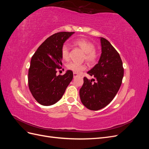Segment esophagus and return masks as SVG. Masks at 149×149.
Returning <instances> with one entry per match:
<instances>
[{"label": "esophagus", "mask_w": 149, "mask_h": 149, "mask_svg": "<svg viewBox=\"0 0 149 149\" xmlns=\"http://www.w3.org/2000/svg\"><path fill=\"white\" fill-rule=\"evenodd\" d=\"M77 76H78V74H77V73H73V77H74V78L77 77Z\"/></svg>", "instance_id": "esophagus-1"}]
</instances>
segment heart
<instances>
[{"label": "heart", "mask_w": 149, "mask_h": 149, "mask_svg": "<svg viewBox=\"0 0 149 149\" xmlns=\"http://www.w3.org/2000/svg\"><path fill=\"white\" fill-rule=\"evenodd\" d=\"M75 45L78 46L84 52V59L89 64H94L97 59V53L95 50L94 45L89 40L84 38H79L74 42ZM61 54L62 59L68 61L70 59V49L68 45L65 44L61 47ZM68 70L72 71L75 73H79L86 68L84 64H78L76 63L71 62L66 65Z\"/></svg>", "instance_id": "1"}]
</instances>
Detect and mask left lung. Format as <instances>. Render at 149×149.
Here are the masks:
<instances>
[{"mask_svg":"<svg viewBox=\"0 0 149 149\" xmlns=\"http://www.w3.org/2000/svg\"><path fill=\"white\" fill-rule=\"evenodd\" d=\"M101 55L98 63L88 71L95 79L84 78L79 90L80 99L88 109L97 111L112 101L118 93L124 76L123 61L119 54L110 42L101 37ZM96 81L92 83V81Z\"/></svg>","mask_w":149,"mask_h":149,"instance_id":"obj_1","label":"left lung"}]
</instances>
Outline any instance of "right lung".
Instances as JSON below:
<instances>
[{"label":"right lung","instance_id":"obj_1","mask_svg":"<svg viewBox=\"0 0 149 149\" xmlns=\"http://www.w3.org/2000/svg\"><path fill=\"white\" fill-rule=\"evenodd\" d=\"M74 32L62 31L53 34L45 40L34 53L29 70L30 91L39 104L51 106L63 95L73 79V71L68 70L63 75H56L61 68V47Z\"/></svg>","mask_w":149,"mask_h":149}]
</instances>
